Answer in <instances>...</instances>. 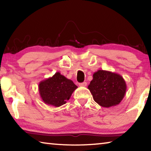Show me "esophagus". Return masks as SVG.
<instances>
[{
	"label": "esophagus",
	"instance_id": "1",
	"mask_svg": "<svg viewBox=\"0 0 151 151\" xmlns=\"http://www.w3.org/2000/svg\"><path fill=\"white\" fill-rule=\"evenodd\" d=\"M86 85H87V83H86V82H83V83H79V86H86Z\"/></svg>",
	"mask_w": 151,
	"mask_h": 151
}]
</instances>
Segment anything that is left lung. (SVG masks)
<instances>
[{
	"mask_svg": "<svg viewBox=\"0 0 151 151\" xmlns=\"http://www.w3.org/2000/svg\"><path fill=\"white\" fill-rule=\"evenodd\" d=\"M93 76L88 88L96 103L109 108L121 103L127 91L126 83L122 76L111 71L99 70Z\"/></svg>",
	"mask_w": 151,
	"mask_h": 151,
	"instance_id": "1",
	"label": "left lung"
}]
</instances>
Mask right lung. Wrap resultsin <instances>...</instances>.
<instances>
[{
    "instance_id": "add662e5",
    "label": "right lung",
    "mask_w": 151,
    "mask_h": 151,
    "mask_svg": "<svg viewBox=\"0 0 151 151\" xmlns=\"http://www.w3.org/2000/svg\"><path fill=\"white\" fill-rule=\"evenodd\" d=\"M77 86L73 82L56 73L52 77L40 82L39 91L40 96L45 104L58 107L69 100Z\"/></svg>"
}]
</instances>
